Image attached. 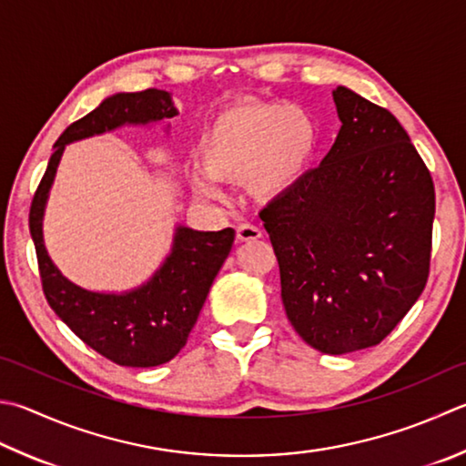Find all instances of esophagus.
<instances>
[{
  "label": "esophagus",
  "instance_id": "34e87169",
  "mask_svg": "<svg viewBox=\"0 0 466 466\" xmlns=\"http://www.w3.org/2000/svg\"><path fill=\"white\" fill-rule=\"evenodd\" d=\"M259 237H261V229L258 225L241 223L237 227V239L239 241H253V239H259Z\"/></svg>",
  "mask_w": 466,
  "mask_h": 466
}]
</instances>
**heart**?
Wrapping results in <instances>:
<instances>
[{
  "mask_svg": "<svg viewBox=\"0 0 466 466\" xmlns=\"http://www.w3.org/2000/svg\"><path fill=\"white\" fill-rule=\"evenodd\" d=\"M314 126L300 109L282 103H253L227 111L200 142L192 184L198 195L217 197V178L251 172L259 195H278L300 178L314 152Z\"/></svg>",
  "mask_w": 466,
  "mask_h": 466,
  "instance_id": "b5f03b06",
  "label": "heart"
}]
</instances>
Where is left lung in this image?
<instances>
[{
    "instance_id": "obj_1",
    "label": "left lung",
    "mask_w": 466,
    "mask_h": 466,
    "mask_svg": "<svg viewBox=\"0 0 466 466\" xmlns=\"http://www.w3.org/2000/svg\"><path fill=\"white\" fill-rule=\"evenodd\" d=\"M324 160L261 208L294 330L327 355L381 342L430 274L434 182L391 113L337 86Z\"/></svg>"
}]
</instances>
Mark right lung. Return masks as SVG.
Segmentation results:
<instances>
[{
	"instance_id": "add662e5",
	"label": "right lung",
	"mask_w": 466,
	"mask_h": 466,
	"mask_svg": "<svg viewBox=\"0 0 466 466\" xmlns=\"http://www.w3.org/2000/svg\"><path fill=\"white\" fill-rule=\"evenodd\" d=\"M170 93L146 89L117 93L89 116L70 124L56 139L48 168L34 192L30 233L36 248L42 292L66 327L109 361L124 367L168 363L187 345L223 261L231 251L235 229L192 231L178 227L174 248L160 271L146 286L127 294H96L75 286L50 261L42 241V213L65 146L124 124H147L174 117Z\"/></svg>"
}]
</instances>
